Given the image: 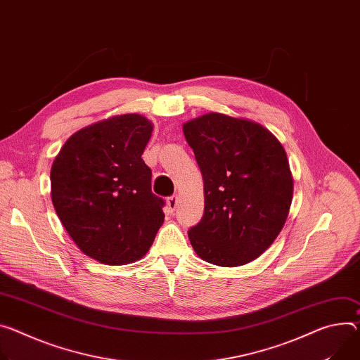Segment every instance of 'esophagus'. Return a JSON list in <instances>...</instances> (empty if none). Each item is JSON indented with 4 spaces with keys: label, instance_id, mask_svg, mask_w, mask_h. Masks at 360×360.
I'll list each match as a JSON object with an SVG mask.
<instances>
[{
    "label": "esophagus",
    "instance_id": "34e87169",
    "mask_svg": "<svg viewBox=\"0 0 360 360\" xmlns=\"http://www.w3.org/2000/svg\"><path fill=\"white\" fill-rule=\"evenodd\" d=\"M167 204H168L169 211L174 212L175 208H176V204H178V195H172V197H169V198L167 200Z\"/></svg>",
    "mask_w": 360,
    "mask_h": 360
}]
</instances>
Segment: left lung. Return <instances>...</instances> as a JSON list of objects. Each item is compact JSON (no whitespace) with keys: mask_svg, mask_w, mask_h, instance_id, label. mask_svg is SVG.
<instances>
[{"mask_svg":"<svg viewBox=\"0 0 360 360\" xmlns=\"http://www.w3.org/2000/svg\"><path fill=\"white\" fill-rule=\"evenodd\" d=\"M204 179L205 208L188 231L204 261L238 267L277 238L292 200V176L283 145L248 119L207 113L182 126Z\"/></svg>","mask_w":360,"mask_h":360,"instance_id":"1","label":"left lung"}]
</instances>
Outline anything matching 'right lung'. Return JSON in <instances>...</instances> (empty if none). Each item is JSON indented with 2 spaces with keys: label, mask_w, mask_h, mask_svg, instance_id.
<instances>
[{
  "label": "right lung",
  "mask_w": 360,
  "mask_h": 360,
  "mask_svg": "<svg viewBox=\"0 0 360 360\" xmlns=\"http://www.w3.org/2000/svg\"><path fill=\"white\" fill-rule=\"evenodd\" d=\"M152 130L142 115L112 116L77 130L53 162L54 210L76 245L102 264L142 258L165 218L142 159Z\"/></svg>",
  "instance_id": "right-lung-1"
}]
</instances>
